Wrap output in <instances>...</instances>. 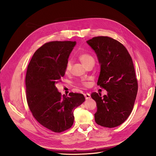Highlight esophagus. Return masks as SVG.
<instances>
[{
    "label": "esophagus",
    "instance_id": "1",
    "mask_svg": "<svg viewBox=\"0 0 156 156\" xmlns=\"http://www.w3.org/2000/svg\"><path fill=\"white\" fill-rule=\"evenodd\" d=\"M84 96L85 97V99H87V100L90 99V95L89 94H85Z\"/></svg>",
    "mask_w": 156,
    "mask_h": 156
}]
</instances>
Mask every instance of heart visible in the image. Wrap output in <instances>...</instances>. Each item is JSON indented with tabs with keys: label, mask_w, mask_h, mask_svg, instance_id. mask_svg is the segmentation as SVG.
<instances>
[{
	"label": "heart",
	"mask_w": 156,
	"mask_h": 156,
	"mask_svg": "<svg viewBox=\"0 0 156 156\" xmlns=\"http://www.w3.org/2000/svg\"><path fill=\"white\" fill-rule=\"evenodd\" d=\"M78 58L85 66H87L90 63H92V62L94 63L95 62L93 56L88 53H83V54H80V55L78 56ZM71 62L68 61L66 64V69H65L66 73L69 72V71L71 70ZM82 85L83 86H87V83H82Z\"/></svg>",
	"instance_id": "obj_1"
}]
</instances>
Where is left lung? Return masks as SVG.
Instances as JSON below:
<instances>
[{
  "instance_id": "left-lung-1",
  "label": "left lung",
  "mask_w": 156,
  "mask_h": 156,
  "mask_svg": "<svg viewBox=\"0 0 156 156\" xmlns=\"http://www.w3.org/2000/svg\"><path fill=\"white\" fill-rule=\"evenodd\" d=\"M94 51L101 66L97 85L108 94L93 92L96 102L95 121L104 127L114 128L124 122L133 108L138 83L133 61L125 47L108 37H97L87 41Z\"/></svg>"
}]
</instances>
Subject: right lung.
<instances>
[{
  "instance_id": "right-lung-1",
  "label": "right lung",
  "mask_w": 156,
  "mask_h": 156,
  "mask_svg": "<svg viewBox=\"0 0 156 156\" xmlns=\"http://www.w3.org/2000/svg\"><path fill=\"white\" fill-rule=\"evenodd\" d=\"M76 42H51L34 53L27 68V99L34 117L40 125L60 133L71 127L73 112L85 99L83 94L58 92L55 84L65 75L68 58Z\"/></svg>"
}]
</instances>
